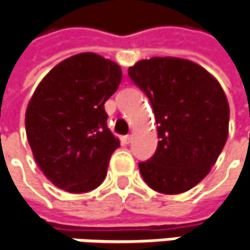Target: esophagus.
I'll list each match as a JSON object with an SVG mask.
<instances>
[{"label":"esophagus","mask_w":250,"mask_h":250,"mask_svg":"<svg viewBox=\"0 0 250 250\" xmlns=\"http://www.w3.org/2000/svg\"><path fill=\"white\" fill-rule=\"evenodd\" d=\"M122 141L125 143V144H130V141H131V136L130 134H127L125 137H122Z\"/></svg>","instance_id":"1"}]
</instances>
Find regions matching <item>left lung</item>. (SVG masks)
I'll list each match as a JSON object with an SVG mask.
<instances>
[{
  "instance_id": "obj_1",
  "label": "left lung",
  "mask_w": 250,
  "mask_h": 250,
  "mask_svg": "<svg viewBox=\"0 0 250 250\" xmlns=\"http://www.w3.org/2000/svg\"><path fill=\"white\" fill-rule=\"evenodd\" d=\"M128 76L154 110L158 146L139 168L157 192L181 194L201 183L228 139L229 104L224 89L198 63L181 58H151L128 67Z\"/></svg>"
}]
</instances>
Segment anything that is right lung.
Instances as JSON below:
<instances>
[{
    "mask_svg": "<svg viewBox=\"0 0 250 250\" xmlns=\"http://www.w3.org/2000/svg\"><path fill=\"white\" fill-rule=\"evenodd\" d=\"M122 82V67L93 52L73 55L41 81L25 113V130L43 175L67 192L104 181L120 141L107 127L104 103Z\"/></svg>",
    "mask_w": 250,
    "mask_h": 250,
    "instance_id": "right-lung-1",
    "label": "right lung"
}]
</instances>
